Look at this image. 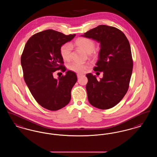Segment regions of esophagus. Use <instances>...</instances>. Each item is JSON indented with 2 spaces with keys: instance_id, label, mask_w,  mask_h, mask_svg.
I'll list each match as a JSON object with an SVG mask.
<instances>
[{
  "instance_id": "34e87169",
  "label": "esophagus",
  "mask_w": 157,
  "mask_h": 157,
  "mask_svg": "<svg viewBox=\"0 0 157 157\" xmlns=\"http://www.w3.org/2000/svg\"><path fill=\"white\" fill-rule=\"evenodd\" d=\"M81 76H82V75L81 74H77V77H78V78H80Z\"/></svg>"
}]
</instances>
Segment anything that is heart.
I'll return each instance as SVG.
<instances>
[{"mask_svg":"<svg viewBox=\"0 0 157 157\" xmlns=\"http://www.w3.org/2000/svg\"><path fill=\"white\" fill-rule=\"evenodd\" d=\"M75 44L88 53H91L95 49L94 41L88 37H79L75 40ZM71 49L72 46L69 44L62 45L60 48V55L65 61H69L71 59ZM89 67V63H81L79 62H73L69 65V70L79 74H84Z\"/></svg>","mask_w":157,"mask_h":157,"instance_id":"b5f03b06","label":"heart"}]
</instances>
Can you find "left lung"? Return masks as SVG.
<instances>
[{"mask_svg":"<svg viewBox=\"0 0 157 157\" xmlns=\"http://www.w3.org/2000/svg\"><path fill=\"white\" fill-rule=\"evenodd\" d=\"M81 36L100 43L99 58L94 70L104 73L100 80L91 74L86 75L88 101L99 109L111 108L122 100L129 88L133 67L129 41L121 30L104 25Z\"/></svg>","mask_w":157,"mask_h":157,"instance_id":"obj_1","label":"left lung"}]
</instances>
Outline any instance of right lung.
Returning a JSON list of instances; mask_svg holds the SVG:
<instances>
[{
	"mask_svg": "<svg viewBox=\"0 0 157 157\" xmlns=\"http://www.w3.org/2000/svg\"><path fill=\"white\" fill-rule=\"evenodd\" d=\"M52 29L37 33L29 39L22 56L24 80L39 104L50 111H57L70 102L71 90L77 81L74 72L53 78L58 70L65 72L60 48L75 36Z\"/></svg>",
	"mask_w": 157,
	"mask_h": 157,
	"instance_id": "right-lung-1",
	"label": "right lung"
}]
</instances>
